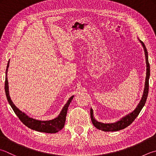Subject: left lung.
<instances>
[{
	"instance_id": "1",
	"label": "left lung",
	"mask_w": 156,
	"mask_h": 156,
	"mask_svg": "<svg viewBox=\"0 0 156 156\" xmlns=\"http://www.w3.org/2000/svg\"><path fill=\"white\" fill-rule=\"evenodd\" d=\"M140 43H141L143 48L144 49V51H145V60H146V65H147V73H146V79H145V89H144L143 97L139 104L138 105L136 108L133 111L132 113L128 114L127 115L124 116V117L115 123H111V124H104V123L99 122L94 119L93 114V110L91 108L90 109V117L91 120L93 125L95 126L96 128L99 129V130L105 131V132H114V131H118L120 130H122L128 126H130L132 123L134 122V120L136 118V117L139 115V113L143 108V107L145 105L146 102V100L147 98L148 92H149V76H150V66H149V63L148 60V52L147 51V49L145 48V44L143 43V41L139 40Z\"/></svg>"
}]
</instances>
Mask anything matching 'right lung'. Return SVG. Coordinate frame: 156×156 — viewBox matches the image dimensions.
I'll return each mask as SVG.
<instances>
[{
	"label": "right lung",
	"instance_id": "right-lung-1",
	"mask_svg": "<svg viewBox=\"0 0 156 156\" xmlns=\"http://www.w3.org/2000/svg\"><path fill=\"white\" fill-rule=\"evenodd\" d=\"M9 66V60L8 61L7 69H6L5 72V94L9 103L11 105V107H12L15 113H16L17 115V116L19 117L20 121L29 128L38 132H41V133H56L58 131L61 130L62 129L64 128V124H65L66 116L67 111H68V107L74 96H72L69 99V101H67L66 104L64 106L62 109L59 115L54 119H53L51 120H48V121H41V120H37L32 118V117H29L27 115L22 112V111H20L19 108H17V107L15 106L13 102L11 101V99L10 98L9 93V86L7 80V71Z\"/></svg>",
	"mask_w": 156,
	"mask_h": 156
}]
</instances>
